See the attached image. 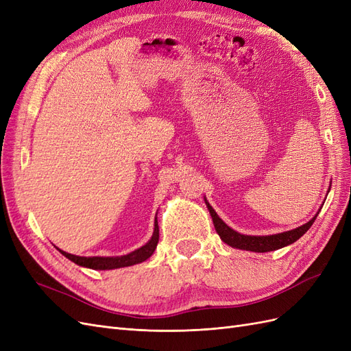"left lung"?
<instances>
[{
	"label": "left lung",
	"mask_w": 351,
	"mask_h": 351,
	"mask_svg": "<svg viewBox=\"0 0 351 351\" xmlns=\"http://www.w3.org/2000/svg\"><path fill=\"white\" fill-rule=\"evenodd\" d=\"M206 202V200H205ZM206 206L209 209V214L212 217V221H214V227L218 232V236L221 237V240L227 243L228 246L236 247V249H241V250H250V252H258V253H263V252H271V250H277L281 247L289 246V244L294 243L299 240L304 232L312 227V224L315 222L317 214L309 221L303 224L302 227H297L294 230L285 231V232H280V234H272V236H244L240 234V232L234 231L232 228H230L224 221H222L217 212L214 210L208 202Z\"/></svg>",
	"instance_id": "1"
}]
</instances>
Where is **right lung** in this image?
I'll return each mask as SVG.
<instances>
[{"instance_id":"1","label":"right lung","mask_w":351,"mask_h":351,"mask_svg":"<svg viewBox=\"0 0 351 351\" xmlns=\"http://www.w3.org/2000/svg\"><path fill=\"white\" fill-rule=\"evenodd\" d=\"M159 240V227H158V221L155 218V228H154V234L151 240L147 241L145 246L139 247L137 250L124 254V256H90V258H84V256H76V254H71L67 252L60 250L67 259L71 262L80 265V267H86L90 269H115V268H124V267H132V265L145 262L147 258L152 256V253L156 249V244Z\"/></svg>"}]
</instances>
